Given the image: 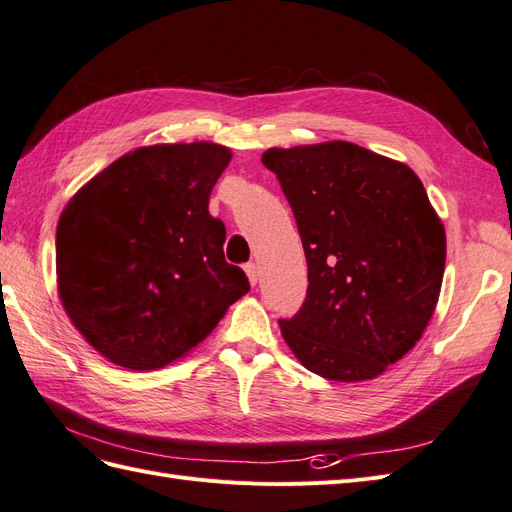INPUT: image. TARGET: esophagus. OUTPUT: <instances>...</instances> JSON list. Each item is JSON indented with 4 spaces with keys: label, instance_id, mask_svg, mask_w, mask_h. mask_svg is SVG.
Returning a JSON list of instances; mask_svg holds the SVG:
<instances>
[{
    "label": "esophagus",
    "instance_id": "34e87169",
    "mask_svg": "<svg viewBox=\"0 0 512 512\" xmlns=\"http://www.w3.org/2000/svg\"><path fill=\"white\" fill-rule=\"evenodd\" d=\"M244 270H246V276H248V283H251V285L255 287L257 281H259V270H257V266H255V264H246Z\"/></svg>",
    "mask_w": 512,
    "mask_h": 512
}]
</instances>
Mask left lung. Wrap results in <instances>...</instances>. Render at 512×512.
<instances>
[{"label":"left lung","instance_id":"8db88e82","mask_svg":"<svg viewBox=\"0 0 512 512\" xmlns=\"http://www.w3.org/2000/svg\"><path fill=\"white\" fill-rule=\"evenodd\" d=\"M294 210L309 268L302 309L281 319L304 369L367 382L418 343L440 298L446 231L418 175L349 141L261 156Z\"/></svg>","mask_w":512,"mask_h":512}]
</instances>
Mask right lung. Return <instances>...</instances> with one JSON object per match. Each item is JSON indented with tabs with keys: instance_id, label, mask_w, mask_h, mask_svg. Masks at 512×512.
I'll return each mask as SVG.
<instances>
[{
	"instance_id": "1",
	"label": "right lung",
	"mask_w": 512,
	"mask_h": 512,
	"mask_svg": "<svg viewBox=\"0 0 512 512\" xmlns=\"http://www.w3.org/2000/svg\"><path fill=\"white\" fill-rule=\"evenodd\" d=\"M231 150L158 143L79 188L55 236L57 294L100 356L154 371L197 347L251 285L225 261L210 193Z\"/></svg>"
}]
</instances>
